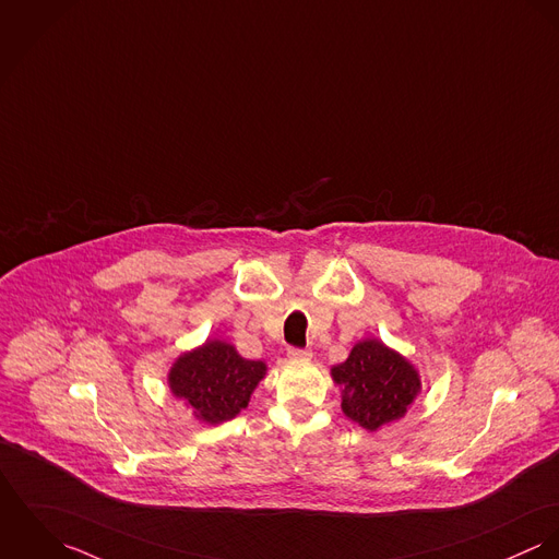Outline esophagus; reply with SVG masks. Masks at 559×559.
Here are the masks:
<instances>
[{
	"label": "esophagus",
	"mask_w": 559,
	"mask_h": 559,
	"mask_svg": "<svg viewBox=\"0 0 559 559\" xmlns=\"http://www.w3.org/2000/svg\"><path fill=\"white\" fill-rule=\"evenodd\" d=\"M287 356L292 358V360H309L310 356V349H298V347H289L287 349Z\"/></svg>",
	"instance_id": "1"
}]
</instances>
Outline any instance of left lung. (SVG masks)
<instances>
[{
  "label": "left lung",
  "mask_w": 559,
  "mask_h": 559,
  "mask_svg": "<svg viewBox=\"0 0 559 559\" xmlns=\"http://www.w3.org/2000/svg\"><path fill=\"white\" fill-rule=\"evenodd\" d=\"M332 377L343 388L345 416L369 431L403 418L420 392L416 369L377 338L358 343Z\"/></svg>",
  "instance_id": "left-lung-1"
}]
</instances>
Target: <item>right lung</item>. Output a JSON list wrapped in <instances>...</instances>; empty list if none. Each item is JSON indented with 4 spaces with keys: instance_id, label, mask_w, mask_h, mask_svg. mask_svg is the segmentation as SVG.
<instances>
[{
    "instance_id": "1",
    "label": "right lung",
    "mask_w": 559,
    "mask_h": 559,
    "mask_svg": "<svg viewBox=\"0 0 559 559\" xmlns=\"http://www.w3.org/2000/svg\"><path fill=\"white\" fill-rule=\"evenodd\" d=\"M263 374V362L245 360L236 347L223 341H207L178 358L169 372V385L194 409L199 420L221 425L249 405L250 394Z\"/></svg>"
}]
</instances>
